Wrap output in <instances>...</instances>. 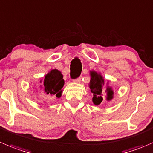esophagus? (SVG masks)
Returning a JSON list of instances; mask_svg holds the SVG:
<instances>
[{
    "instance_id": "esophagus-1",
    "label": "esophagus",
    "mask_w": 153,
    "mask_h": 153,
    "mask_svg": "<svg viewBox=\"0 0 153 153\" xmlns=\"http://www.w3.org/2000/svg\"><path fill=\"white\" fill-rule=\"evenodd\" d=\"M81 78H77L76 80H75V82L77 83V84H80V83H81Z\"/></svg>"
}]
</instances>
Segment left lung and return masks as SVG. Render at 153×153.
Returning a JSON list of instances; mask_svg holds the SVG:
<instances>
[{
	"label": "left lung",
	"instance_id": "1",
	"mask_svg": "<svg viewBox=\"0 0 153 153\" xmlns=\"http://www.w3.org/2000/svg\"><path fill=\"white\" fill-rule=\"evenodd\" d=\"M90 81L89 83V87L90 89V92L93 93L92 101L95 105H99L103 100L102 96L104 92L103 87L105 85V79L101 72H98L93 69L90 71ZM105 93H106L105 97L107 101L109 102L114 99V90L112 87L108 85V81L107 82Z\"/></svg>",
	"mask_w": 153,
	"mask_h": 153
}]
</instances>
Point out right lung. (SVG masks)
Segmentation results:
<instances>
[{
	"label": "right lung",
	"mask_w": 153,
	"mask_h": 153,
	"mask_svg": "<svg viewBox=\"0 0 153 153\" xmlns=\"http://www.w3.org/2000/svg\"><path fill=\"white\" fill-rule=\"evenodd\" d=\"M40 90L44 94L52 97L60 98L63 93L62 88L64 86L63 75L57 69H51L43 78L40 80Z\"/></svg>",
	"instance_id": "add662e5"
}]
</instances>
